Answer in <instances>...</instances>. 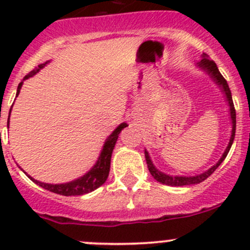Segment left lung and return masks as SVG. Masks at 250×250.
<instances>
[{"instance_id":"8db88e82","label":"left lung","mask_w":250,"mask_h":250,"mask_svg":"<svg viewBox=\"0 0 250 250\" xmlns=\"http://www.w3.org/2000/svg\"><path fill=\"white\" fill-rule=\"evenodd\" d=\"M198 66L210 75V77L215 81L216 84H218L219 87L223 89L224 94H225L226 102H228L229 106H230V117H231V122H232L231 138H230V141H229L228 147H226V150L224 151L223 156H221L220 160L218 161V163H216V165H214L211 168H209L207 172H204L202 174H198V175H195V176H179V175L173 176V175H168V174H165L163 172H160V170H158L157 168L153 166L152 161H151L150 156H148V152L145 150L146 163H147V168H148V170H150L151 175H152L157 181H160V183L165 184V185H168V186H185V185H195V184L202 183V181L206 180L209 175H211V174L214 173V170H215L216 168L221 165V162L225 160L226 156H228V153H229V151H230L231 146H232V143L234 139V133H236V110H234L232 95H231V90H230V88H229L228 82H226L225 78L223 77V75L220 74V71H219V69H218V66H216L215 62H214L213 60H210L209 55H207L206 53H203L202 54V60L198 62Z\"/></svg>"}]
</instances>
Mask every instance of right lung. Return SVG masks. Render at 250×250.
I'll return each instance as SVG.
<instances>
[{
  "mask_svg": "<svg viewBox=\"0 0 250 250\" xmlns=\"http://www.w3.org/2000/svg\"><path fill=\"white\" fill-rule=\"evenodd\" d=\"M47 62L44 64L39 65L35 70H32L31 72L26 75L24 77V80H27L29 77H32L34 75H36L42 67L46 66ZM22 80V81H24ZM22 81L19 83L17 89V97L19 94L20 89H21L22 85ZM13 106V105H12ZM12 110V109H11ZM9 115H11V111H9ZM9 123V118L8 122H7V127H8ZM127 127V123H121L117 128L112 132V134L107 138L106 141H105L104 146H103L102 153H100L99 158H98L97 163L94 165V167L89 170L88 173H85L84 175L81 176V178L76 179V180H72L70 183H65V184H46V183H41L39 180H35L34 178H31L30 175V179H31L34 183H36L37 185H40L41 188H46V190L50 191V192L58 193V195H62V196H80V195H84V193H89L92 191H94L95 188H98L99 186H102L103 184L106 181L107 176H109V172H110V162H111V155H112L113 147L116 145V141L118 139V134L121 133V130L123 128Z\"/></svg>",
  "mask_w": 250,
  "mask_h": 250,
  "instance_id": "add662e5",
  "label": "right lung"
}]
</instances>
